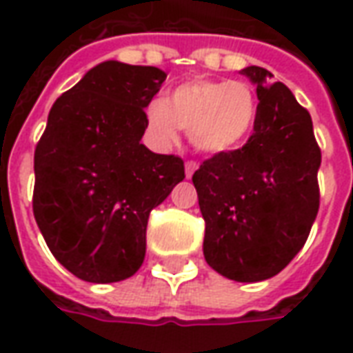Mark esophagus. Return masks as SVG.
Listing matches in <instances>:
<instances>
[{"mask_svg":"<svg viewBox=\"0 0 353 353\" xmlns=\"http://www.w3.org/2000/svg\"><path fill=\"white\" fill-rule=\"evenodd\" d=\"M196 168H199V162L194 161H187L185 162V176L191 177L194 172H196Z\"/></svg>","mask_w":353,"mask_h":353,"instance_id":"obj_1","label":"esophagus"}]
</instances>
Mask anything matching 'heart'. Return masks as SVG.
Returning a JSON list of instances; mask_svg holds the SVG:
<instances>
[{
  "label": "heart",
  "mask_w": 353,
  "mask_h": 353,
  "mask_svg": "<svg viewBox=\"0 0 353 353\" xmlns=\"http://www.w3.org/2000/svg\"><path fill=\"white\" fill-rule=\"evenodd\" d=\"M259 117V101L242 81H187L166 101L157 98L145 109L147 132L157 145L176 143L189 132L202 153L221 154L242 147Z\"/></svg>",
  "instance_id": "heart-1"
}]
</instances>
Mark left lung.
I'll use <instances>...</instances> for the list:
<instances>
[{
  "label": "left lung",
  "mask_w": 353,
  "mask_h": 353,
  "mask_svg": "<svg viewBox=\"0 0 353 353\" xmlns=\"http://www.w3.org/2000/svg\"><path fill=\"white\" fill-rule=\"evenodd\" d=\"M257 85L259 117L244 147L214 154L192 176L206 221L204 257L234 281H263L291 263L319 208L321 151L310 113L272 73L242 70Z\"/></svg>",
  "instance_id": "1"
}]
</instances>
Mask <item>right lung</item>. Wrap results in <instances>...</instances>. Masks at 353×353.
<instances>
[{
	"instance_id": "add662e5",
	"label": "right lung",
	"mask_w": 353,
	"mask_h": 353,
	"mask_svg": "<svg viewBox=\"0 0 353 353\" xmlns=\"http://www.w3.org/2000/svg\"><path fill=\"white\" fill-rule=\"evenodd\" d=\"M166 73L108 60L50 108L34 154V215L50 253L73 276L113 283L145 259L151 210L183 181V161L139 139Z\"/></svg>"
}]
</instances>
